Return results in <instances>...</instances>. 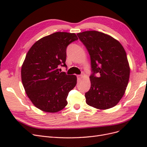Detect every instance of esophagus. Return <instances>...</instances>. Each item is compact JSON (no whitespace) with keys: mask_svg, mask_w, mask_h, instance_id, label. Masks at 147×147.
Instances as JSON below:
<instances>
[{"mask_svg":"<svg viewBox=\"0 0 147 147\" xmlns=\"http://www.w3.org/2000/svg\"><path fill=\"white\" fill-rule=\"evenodd\" d=\"M82 78V77L81 76V75H78V76H77V80H78V82L80 81Z\"/></svg>","mask_w":147,"mask_h":147,"instance_id":"1","label":"esophagus"}]
</instances>
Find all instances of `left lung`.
<instances>
[{
    "label": "left lung",
    "mask_w": 147,
    "mask_h": 147,
    "mask_svg": "<svg viewBox=\"0 0 147 147\" xmlns=\"http://www.w3.org/2000/svg\"><path fill=\"white\" fill-rule=\"evenodd\" d=\"M90 55L92 74L90 90L85 93L88 105L99 110L115 107L125 93L130 75L126 53L117 40L99 31L78 33ZM98 74L96 77L95 73Z\"/></svg>",
    "instance_id": "left-lung-1"
}]
</instances>
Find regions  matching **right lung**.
<instances>
[{
    "mask_svg": "<svg viewBox=\"0 0 147 147\" xmlns=\"http://www.w3.org/2000/svg\"><path fill=\"white\" fill-rule=\"evenodd\" d=\"M78 39L75 33H53L39 39L26 56L21 67L22 83L32 103L43 112L56 113L67 105V97L77 78L60 72L59 67H67L66 48Z\"/></svg>",
    "mask_w": 147,
    "mask_h": 147,
    "instance_id": "add662e5",
    "label": "right lung"
}]
</instances>
